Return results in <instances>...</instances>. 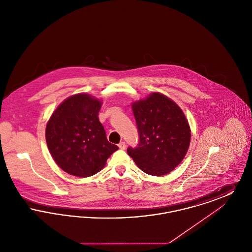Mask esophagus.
<instances>
[{
  "instance_id": "esophagus-1",
  "label": "esophagus",
  "mask_w": 252,
  "mask_h": 252,
  "mask_svg": "<svg viewBox=\"0 0 252 252\" xmlns=\"http://www.w3.org/2000/svg\"><path fill=\"white\" fill-rule=\"evenodd\" d=\"M118 146H119V148L120 149H126V144L125 142H122L120 144H118Z\"/></svg>"
}]
</instances>
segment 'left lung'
Returning <instances> with one entry per match:
<instances>
[{"label":"left lung","mask_w":252,"mask_h":252,"mask_svg":"<svg viewBox=\"0 0 252 252\" xmlns=\"http://www.w3.org/2000/svg\"><path fill=\"white\" fill-rule=\"evenodd\" d=\"M140 143L127 148L137 166L151 176H163L177 167L191 143V128L179 105L160 93L131 104Z\"/></svg>","instance_id":"left-lung-1"}]
</instances>
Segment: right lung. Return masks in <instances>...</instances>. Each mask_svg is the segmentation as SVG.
I'll return each instance as SVG.
<instances>
[{
  "instance_id": "obj_1",
  "label": "right lung",
  "mask_w": 252,
  "mask_h": 252,
  "mask_svg": "<svg viewBox=\"0 0 252 252\" xmlns=\"http://www.w3.org/2000/svg\"><path fill=\"white\" fill-rule=\"evenodd\" d=\"M102 101L89 94L66 98L51 115L45 138L54 160L66 173L87 178L105 167L118 150L98 118Z\"/></svg>"
}]
</instances>
